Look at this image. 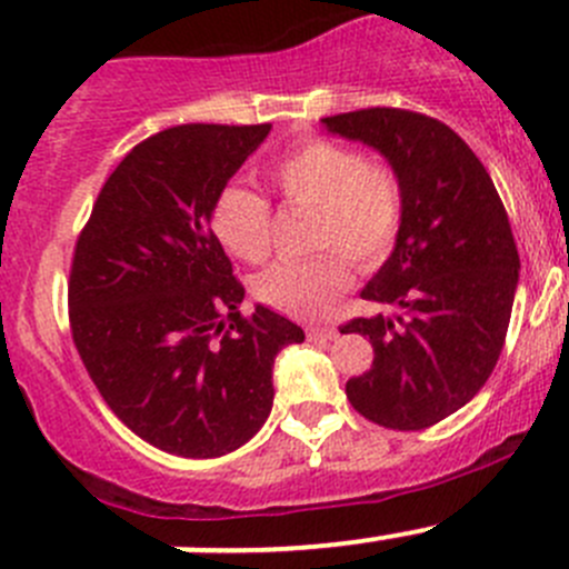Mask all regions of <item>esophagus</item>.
<instances>
[{
	"instance_id": "esophagus-1",
	"label": "esophagus",
	"mask_w": 569,
	"mask_h": 569,
	"mask_svg": "<svg viewBox=\"0 0 569 569\" xmlns=\"http://www.w3.org/2000/svg\"><path fill=\"white\" fill-rule=\"evenodd\" d=\"M306 333L311 341H333L339 330L330 328V325H311V328H306Z\"/></svg>"
}]
</instances>
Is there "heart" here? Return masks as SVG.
Instances as JSON below:
<instances>
[{"mask_svg":"<svg viewBox=\"0 0 569 569\" xmlns=\"http://www.w3.org/2000/svg\"><path fill=\"white\" fill-rule=\"evenodd\" d=\"M263 178L286 206L311 211L308 247L322 252L272 263L252 280V295L289 317H322L350 286L347 260L358 269H375L395 250L402 224L400 178L389 163L361 158L328 138L291 147L263 169ZM211 230L230 256L263 261L272 247L269 200L247 186H224L211 202Z\"/></svg>","mask_w":569,"mask_h":569,"instance_id":"1","label":"heart"}]
</instances>
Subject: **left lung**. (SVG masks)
<instances>
[{
    "label": "left lung",
    "instance_id": "8db88e82",
    "mask_svg": "<svg viewBox=\"0 0 569 569\" xmlns=\"http://www.w3.org/2000/svg\"><path fill=\"white\" fill-rule=\"evenodd\" d=\"M322 124L375 147L402 186L397 244L361 291L397 313L341 328L375 350L372 367L347 380V400L369 422L422 431L467 406L503 350L520 280L509 217L476 152L439 119L363 108Z\"/></svg>",
    "mask_w": 569,
    "mask_h": 569
}]
</instances>
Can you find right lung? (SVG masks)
<instances>
[{
	"instance_id": "1",
	"label": "right lung",
	"mask_w": 569,
	"mask_h": 569,
	"mask_svg": "<svg viewBox=\"0 0 569 569\" xmlns=\"http://www.w3.org/2000/svg\"><path fill=\"white\" fill-rule=\"evenodd\" d=\"M272 124H178L132 147L77 236L69 325L110 411L152 448L217 459L272 411L274 356L306 339L244 286L211 230L219 189Z\"/></svg>"
}]
</instances>
